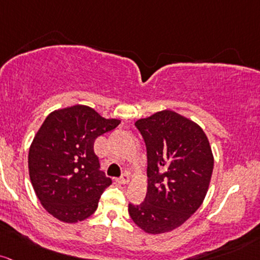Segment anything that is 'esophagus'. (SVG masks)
Masks as SVG:
<instances>
[{
  "label": "esophagus",
  "mask_w": 260,
  "mask_h": 260,
  "mask_svg": "<svg viewBox=\"0 0 260 260\" xmlns=\"http://www.w3.org/2000/svg\"><path fill=\"white\" fill-rule=\"evenodd\" d=\"M116 181L118 182V184H128V181H129V175H128L127 173L122 174L119 178H116Z\"/></svg>",
  "instance_id": "esophagus-1"
}]
</instances>
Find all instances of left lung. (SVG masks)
<instances>
[{"label":"left lung","mask_w":260,"mask_h":260,"mask_svg":"<svg viewBox=\"0 0 260 260\" xmlns=\"http://www.w3.org/2000/svg\"><path fill=\"white\" fill-rule=\"evenodd\" d=\"M147 148L144 201L128 205L131 218L158 235L184 223L201 206L213 170L209 139L201 127L165 110L136 122Z\"/></svg>","instance_id":"obj_1"}]
</instances>
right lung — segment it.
<instances>
[{"label": "right lung", "instance_id": "obj_1", "mask_svg": "<svg viewBox=\"0 0 260 260\" xmlns=\"http://www.w3.org/2000/svg\"><path fill=\"white\" fill-rule=\"evenodd\" d=\"M118 124V119L104 118L82 105L45 118L30 145L28 168L33 189L50 215L75 223L95 212L112 180L100 170L93 144Z\"/></svg>", "mask_w": 260, "mask_h": 260}]
</instances>
